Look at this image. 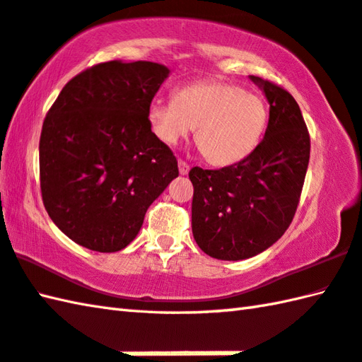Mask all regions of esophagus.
I'll list each match as a JSON object with an SVG mask.
<instances>
[{
  "instance_id": "esophagus-1",
  "label": "esophagus",
  "mask_w": 362,
  "mask_h": 362,
  "mask_svg": "<svg viewBox=\"0 0 362 362\" xmlns=\"http://www.w3.org/2000/svg\"><path fill=\"white\" fill-rule=\"evenodd\" d=\"M178 167H180V173H181V175H187V173H189L190 167H189V163H187L186 160L180 159V162H178Z\"/></svg>"
}]
</instances>
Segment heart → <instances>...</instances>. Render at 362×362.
Wrapping results in <instances>:
<instances>
[{
	"mask_svg": "<svg viewBox=\"0 0 362 362\" xmlns=\"http://www.w3.org/2000/svg\"><path fill=\"white\" fill-rule=\"evenodd\" d=\"M268 118V107L260 96L225 81L181 86L175 90L172 102L153 100L148 108L153 132L168 145L197 127V148L217 167L233 165L254 153Z\"/></svg>",
	"mask_w": 362,
	"mask_h": 362,
	"instance_id": "heart-1",
	"label": "heart"
}]
</instances>
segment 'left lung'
I'll return each instance as SVG.
<instances>
[{"instance_id":"1","label":"left lung","mask_w":362,"mask_h":362,"mask_svg":"<svg viewBox=\"0 0 362 362\" xmlns=\"http://www.w3.org/2000/svg\"><path fill=\"white\" fill-rule=\"evenodd\" d=\"M269 102L260 145L244 160L217 170L194 167L192 233L217 260H244L266 250L295 217L310 158L298 102L282 86L250 75Z\"/></svg>"}]
</instances>
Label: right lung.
I'll return each mask as SVG.
<instances>
[{
  "label": "right lung",
  "instance_id": "right-lung-1",
  "mask_svg": "<svg viewBox=\"0 0 362 362\" xmlns=\"http://www.w3.org/2000/svg\"><path fill=\"white\" fill-rule=\"evenodd\" d=\"M168 67L108 61L75 75L44 119L39 175L54 225L83 247L118 252L178 176V160L151 131L148 108Z\"/></svg>",
  "mask_w": 362,
  "mask_h": 362
}]
</instances>
